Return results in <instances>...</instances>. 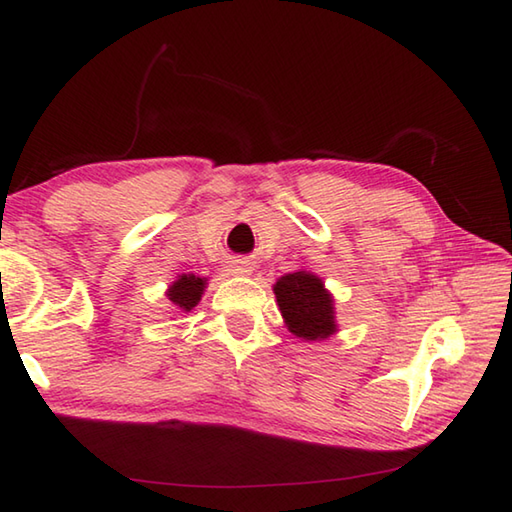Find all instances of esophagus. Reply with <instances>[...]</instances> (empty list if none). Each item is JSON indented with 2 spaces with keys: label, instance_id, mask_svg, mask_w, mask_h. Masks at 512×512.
<instances>
[{
  "label": "esophagus",
  "instance_id": "esophagus-1",
  "mask_svg": "<svg viewBox=\"0 0 512 512\" xmlns=\"http://www.w3.org/2000/svg\"><path fill=\"white\" fill-rule=\"evenodd\" d=\"M235 270H242V273H246V270H244V268H239V266H237V268H235Z\"/></svg>",
  "mask_w": 512,
  "mask_h": 512
}]
</instances>
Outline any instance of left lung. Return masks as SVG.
<instances>
[{"instance_id": "8db88e82", "label": "left lung", "mask_w": 512, "mask_h": 512, "mask_svg": "<svg viewBox=\"0 0 512 512\" xmlns=\"http://www.w3.org/2000/svg\"><path fill=\"white\" fill-rule=\"evenodd\" d=\"M281 317L288 330L306 341L328 339L336 332L332 297L323 288V281L306 270L281 277L275 284Z\"/></svg>"}]
</instances>
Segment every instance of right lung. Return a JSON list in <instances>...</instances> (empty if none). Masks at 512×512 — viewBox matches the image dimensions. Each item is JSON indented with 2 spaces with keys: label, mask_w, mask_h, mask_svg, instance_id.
Masks as SVG:
<instances>
[{
  "label": "right lung",
  "mask_w": 512,
  "mask_h": 512,
  "mask_svg": "<svg viewBox=\"0 0 512 512\" xmlns=\"http://www.w3.org/2000/svg\"><path fill=\"white\" fill-rule=\"evenodd\" d=\"M202 292H204V279L195 277V275H182L178 281H173V286L169 288L167 297L173 306H178L180 310L189 312L198 306Z\"/></svg>",
  "instance_id": "right-lung-1"
}]
</instances>
